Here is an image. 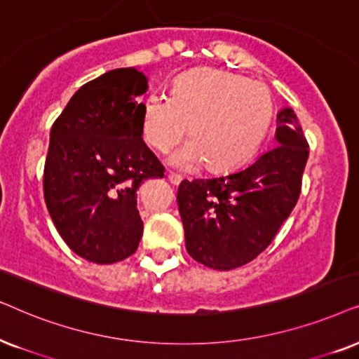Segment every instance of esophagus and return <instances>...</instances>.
<instances>
[{
  "instance_id": "1",
  "label": "esophagus",
  "mask_w": 359,
  "mask_h": 359,
  "mask_svg": "<svg viewBox=\"0 0 359 359\" xmlns=\"http://www.w3.org/2000/svg\"><path fill=\"white\" fill-rule=\"evenodd\" d=\"M167 179H169V182L172 185H179L180 182H182V177L174 174V172H169V174H167Z\"/></svg>"
}]
</instances>
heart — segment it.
<instances>
[{
    "label": "heart",
    "mask_w": 359,
    "mask_h": 359,
    "mask_svg": "<svg viewBox=\"0 0 359 359\" xmlns=\"http://www.w3.org/2000/svg\"><path fill=\"white\" fill-rule=\"evenodd\" d=\"M274 103L269 88L233 72L194 69L172 83L170 98L151 95L142 103L141 131L157 151H169L189 135L170 156V164L194 170L207 162L212 170L243 164L267 135Z\"/></svg>",
    "instance_id": "1"
}]
</instances>
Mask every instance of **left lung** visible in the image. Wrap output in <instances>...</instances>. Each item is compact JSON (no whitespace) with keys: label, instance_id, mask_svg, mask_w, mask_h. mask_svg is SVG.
<instances>
[{"label":"left lung","instance_id":"1","mask_svg":"<svg viewBox=\"0 0 359 359\" xmlns=\"http://www.w3.org/2000/svg\"><path fill=\"white\" fill-rule=\"evenodd\" d=\"M276 121V147L256 161L179 185L185 248L200 264L229 271L252 261L297 203L309 144L292 108H280Z\"/></svg>","mask_w":359,"mask_h":359}]
</instances>
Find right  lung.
<instances>
[{
    "instance_id": "add662e5",
    "label": "right lung",
    "mask_w": 359,
    "mask_h": 359,
    "mask_svg": "<svg viewBox=\"0 0 359 359\" xmlns=\"http://www.w3.org/2000/svg\"><path fill=\"white\" fill-rule=\"evenodd\" d=\"M147 76L114 69L75 92L50 130L44 200L75 255L113 264L137 250V190L164 167L142 141L141 97Z\"/></svg>"
}]
</instances>
